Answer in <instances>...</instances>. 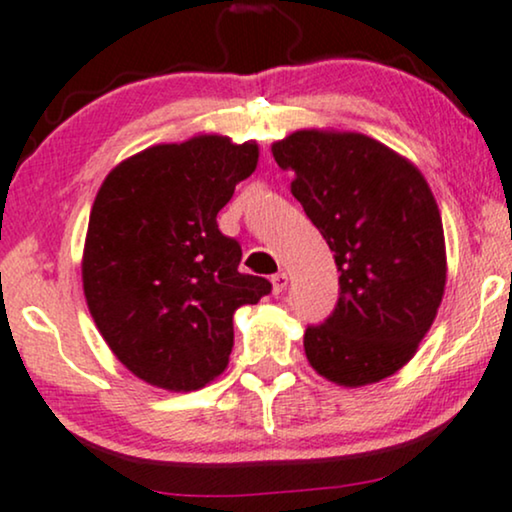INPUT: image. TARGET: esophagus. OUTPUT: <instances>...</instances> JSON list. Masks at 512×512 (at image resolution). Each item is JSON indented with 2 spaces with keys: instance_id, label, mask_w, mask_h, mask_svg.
I'll use <instances>...</instances> for the list:
<instances>
[{
  "instance_id": "1",
  "label": "esophagus",
  "mask_w": 512,
  "mask_h": 512,
  "mask_svg": "<svg viewBox=\"0 0 512 512\" xmlns=\"http://www.w3.org/2000/svg\"><path fill=\"white\" fill-rule=\"evenodd\" d=\"M288 286V274L286 271H278V274L271 276V290H274V295H281L283 290Z\"/></svg>"
}]
</instances>
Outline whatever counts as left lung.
Returning a JSON list of instances; mask_svg holds the SVG:
<instances>
[{
	"instance_id": "1",
	"label": "left lung",
	"mask_w": 512,
	"mask_h": 512,
	"mask_svg": "<svg viewBox=\"0 0 512 512\" xmlns=\"http://www.w3.org/2000/svg\"><path fill=\"white\" fill-rule=\"evenodd\" d=\"M271 153L340 271L338 304L307 328L304 354L331 383H378L416 354L442 304L435 196L416 165L366 134L300 129Z\"/></svg>"
}]
</instances>
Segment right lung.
<instances>
[{"label":"right lung","mask_w":512,"mask_h":512,"mask_svg":"<svg viewBox=\"0 0 512 512\" xmlns=\"http://www.w3.org/2000/svg\"><path fill=\"white\" fill-rule=\"evenodd\" d=\"M255 141L200 134L122 160L89 215L82 286L92 319L137 378L200 390L229 364L234 312L271 293L238 271L241 245L217 212L257 167Z\"/></svg>","instance_id":"1"}]
</instances>
